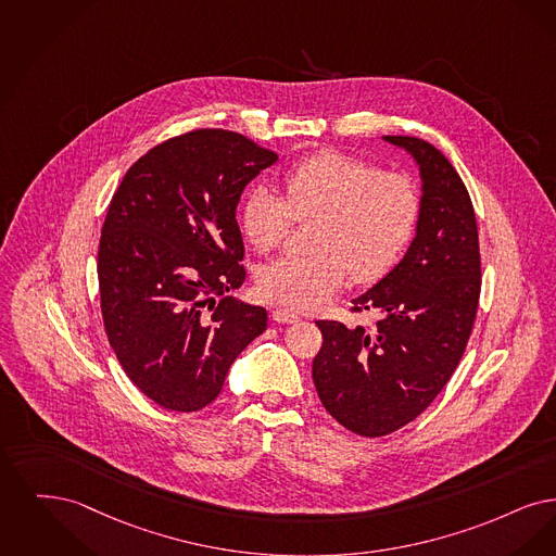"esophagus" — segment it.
<instances>
[{
	"mask_svg": "<svg viewBox=\"0 0 556 556\" xmlns=\"http://www.w3.org/2000/svg\"><path fill=\"white\" fill-rule=\"evenodd\" d=\"M271 317L278 324H294V321H299V315L294 314V312H289V309H282V307L274 309Z\"/></svg>",
	"mask_w": 556,
	"mask_h": 556,
	"instance_id": "1",
	"label": "esophagus"
}]
</instances>
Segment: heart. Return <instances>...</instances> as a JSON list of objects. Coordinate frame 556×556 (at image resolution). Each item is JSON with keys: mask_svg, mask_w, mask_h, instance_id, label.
<instances>
[{"mask_svg": "<svg viewBox=\"0 0 556 556\" xmlns=\"http://www.w3.org/2000/svg\"><path fill=\"white\" fill-rule=\"evenodd\" d=\"M282 197L266 187L244 199L241 228L260 253L278 249L292 219H315L309 257L278 260L260 274L262 296L296 312L330 303L351 274L371 285L407 251L421 216V194L405 174L380 172L359 157L319 151L280 176Z\"/></svg>", "mask_w": 556, "mask_h": 556, "instance_id": "obj_1", "label": "heart"}]
</instances>
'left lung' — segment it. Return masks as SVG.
<instances>
[{"label": "left lung", "instance_id": "8db88e82", "mask_svg": "<svg viewBox=\"0 0 556 556\" xmlns=\"http://www.w3.org/2000/svg\"><path fill=\"white\" fill-rule=\"evenodd\" d=\"M384 141L419 168V224L403 260L353 299V312L380 315L376 328L315 321L324 342L312 369L326 410L367 438L407 426L451 380L482 287L478 224L457 169L421 139Z\"/></svg>", "mask_w": 556, "mask_h": 556}]
</instances>
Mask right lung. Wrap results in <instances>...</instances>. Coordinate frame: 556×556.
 <instances>
[{
	"mask_svg": "<svg viewBox=\"0 0 556 556\" xmlns=\"http://www.w3.org/2000/svg\"><path fill=\"white\" fill-rule=\"evenodd\" d=\"M278 155L239 132L201 128L149 149L122 178L101 228L97 278L122 369L169 410L203 409L267 326L230 296L244 282L237 205Z\"/></svg>",
	"mask_w": 556,
	"mask_h": 556,
	"instance_id": "right-lung-1",
	"label": "right lung"
}]
</instances>
